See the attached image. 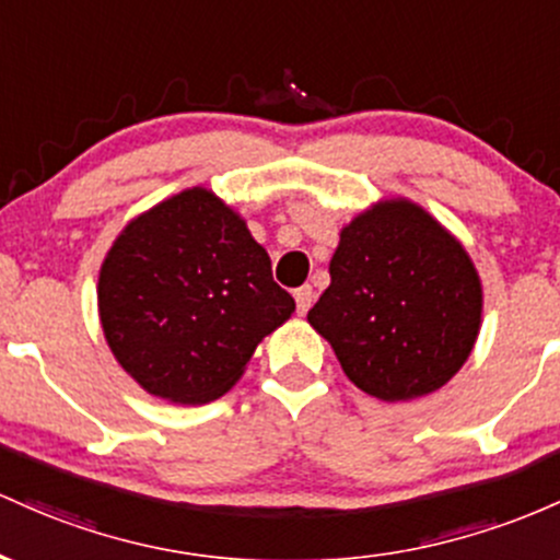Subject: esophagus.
I'll return each mask as SVG.
<instances>
[{
  "instance_id": "obj_1",
  "label": "esophagus",
  "mask_w": 560,
  "mask_h": 560,
  "mask_svg": "<svg viewBox=\"0 0 560 560\" xmlns=\"http://www.w3.org/2000/svg\"><path fill=\"white\" fill-rule=\"evenodd\" d=\"M293 299H296V310H299V314L310 312V306H312V301H314L312 285H301V288H296V291H293Z\"/></svg>"
}]
</instances>
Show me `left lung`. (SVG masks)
I'll return each mask as SVG.
<instances>
[{"label":"left lung","mask_w":560,"mask_h":560,"mask_svg":"<svg viewBox=\"0 0 560 560\" xmlns=\"http://www.w3.org/2000/svg\"><path fill=\"white\" fill-rule=\"evenodd\" d=\"M483 291L468 250L423 206L383 198L341 230L306 319L370 397L410 401L466 364Z\"/></svg>","instance_id":"1"}]
</instances>
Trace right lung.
Segmentation results:
<instances>
[{
	"label": "right lung",
	"instance_id": "obj_1",
	"mask_svg": "<svg viewBox=\"0 0 560 560\" xmlns=\"http://www.w3.org/2000/svg\"><path fill=\"white\" fill-rule=\"evenodd\" d=\"M97 312L113 357L144 392L206 405L241 381L296 301L272 280L246 219L209 187H190L118 232L100 267Z\"/></svg>",
	"mask_w": 560,
	"mask_h": 560
}]
</instances>
